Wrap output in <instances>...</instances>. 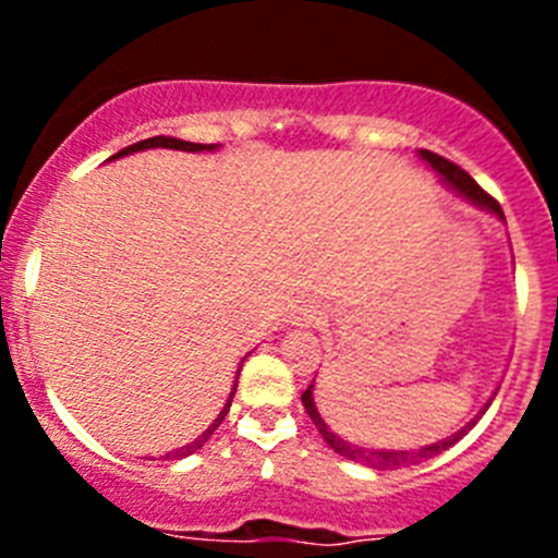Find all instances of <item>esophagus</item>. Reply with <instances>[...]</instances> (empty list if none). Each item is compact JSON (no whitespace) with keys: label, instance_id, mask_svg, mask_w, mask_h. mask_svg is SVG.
<instances>
[{"label":"esophagus","instance_id":"obj_1","mask_svg":"<svg viewBox=\"0 0 558 558\" xmlns=\"http://www.w3.org/2000/svg\"><path fill=\"white\" fill-rule=\"evenodd\" d=\"M318 310L313 307V304H307V302H302V304H295V310H293V318L299 324H313V322H318Z\"/></svg>","mask_w":558,"mask_h":558}]
</instances>
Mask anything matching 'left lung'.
<instances>
[{
    "mask_svg": "<svg viewBox=\"0 0 558 558\" xmlns=\"http://www.w3.org/2000/svg\"><path fill=\"white\" fill-rule=\"evenodd\" d=\"M422 159H427V165H430L433 170H436L438 175H441V179H445L447 184L452 186V190L461 192L463 198H470L472 204H477V206H486V209H492V211H495V215H500V218H502L500 204H497V201L492 198L489 192L483 190V186L477 184L475 179H472L470 172L461 170V167L452 165L450 159H445V156H438V153H433V150H422ZM302 402H304V411H307L310 418H313V425L318 427V433H322V436H324V441H327V445L332 447V450L338 452V456L349 458V461L366 463V466H372V470H399V466H411V463L427 461V458L438 456V452H441V450H447V447L456 445L458 438H461L463 433H466L472 425H475V422H470V425L461 427V430H458L456 436L445 438V441H436V445H430V447H422V450H366V447L349 445V441H343V438H338L332 430H329L327 422H324V418H322V413L315 411L313 386H310L307 391L302 393ZM483 411H486V408H483Z\"/></svg>",
    "mask_w": 558,
    "mask_h": 558,
    "instance_id": "1",
    "label": "left lung"
}]
</instances>
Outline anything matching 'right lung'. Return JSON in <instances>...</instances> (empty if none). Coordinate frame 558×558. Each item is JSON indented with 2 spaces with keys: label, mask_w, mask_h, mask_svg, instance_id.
<instances>
[{
  "label": "right lung",
  "mask_w": 558,
  "mask_h": 558,
  "mask_svg": "<svg viewBox=\"0 0 558 558\" xmlns=\"http://www.w3.org/2000/svg\"><path fill=\"white\" fill-rule=\"evenodd\" d=\"M147 147H172V150H190V153H198V150H211V147H215V145H198V142L172 140V136H153V140L136 142V145L125 147V150H120V153H117V156H113V159H120V156H128V153L147 150ZM234 391H236V383H234ZM234 391L229 393V402H226V405H223V411H220V416L215 418V422H211V425H209V430H206L204 436H198V438H195V441H192V445L181 447V450H172V452H167L165 458H184V456H192V452H195V450H201V447H204L206 441H209V438H211V433L218 430V427H220V422H223V418H226V413H229V408H231V399H234Z\"/></svg>",
  "instance_id": "right-lung-1"
}]
</instances>
